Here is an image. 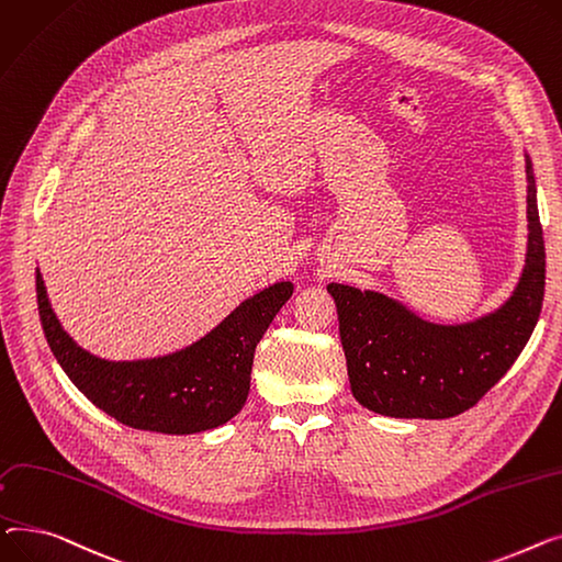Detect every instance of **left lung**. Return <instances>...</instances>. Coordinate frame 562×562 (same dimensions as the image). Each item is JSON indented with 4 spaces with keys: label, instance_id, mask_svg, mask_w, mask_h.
Returning a JSON list of instances; mask_svg holds the SVG:
<instances>
[{
    "label": "left lung",
    "instance_id": "left-lung-1",
    "mask_svg": "<svg viewBox=\"0 0 562 562\" xmlns=\"http://www.w3.org/2000/svg\"><path fill=\"white\" fill-rule=\"evenodd\" d=\"M526 181V266L499 311L445 326L417 317L385 294L326 285L336 300L347 374L360 406L387 417L445 419L472 408L510 370L544 300V238L529 156Z\"/></svg>",
    "mask_w": 562,
    "mask_h": 562
}]
</instances>
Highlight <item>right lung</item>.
Wrapping results in <instances>:
<instances>
[{"instance_id": "right-lung-1", "label": "right lung", "mask_w": 562, "mask_h": 562, "mask_svg": "<svg viewBox=\"0 0 562 562\" xmlns=\"http://www.w3.org/2000/svg\"><path fill=\"white\" fill-rule=\"evenodd\" d=\"M290 294V281L274 283L243 302L200 342L162 358L111 362L83 351L63 331L36 270L41 324L63 372L99 411L138 431L170 436L209 431L240 413L256 345Z\"/></svg>"}]
</instances>
